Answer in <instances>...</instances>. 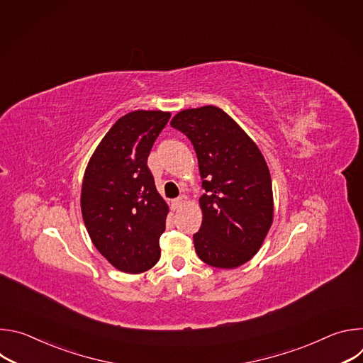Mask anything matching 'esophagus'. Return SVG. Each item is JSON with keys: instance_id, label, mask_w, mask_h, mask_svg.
Returning <instances> with one entry per match:
<instances>
[{"instance_id": "esophagus-1", "label": "esophagus", "mask_w": 363, "mask_h": 363, "mask_svg": "<svg viewBox=\"0 0 363 363\" xmlns=\"http://www.w3.org/2000/svg\"><path fill=\"white\" fill-rule=\"evenodd\" d=\"M186 201H188V196H186V195L178 196L177 199L172 201V208H174V210H179L184 203H186Z\"/></svg>"}]
</instances>
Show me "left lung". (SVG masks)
<instances>
[{"label":"left lung","mask_w":363,"mask_h":363,"mask_svg":"<svg viewBox=\"0 0 363 363\" xmlns=\"http://www.w3.org/2000/svg\"><path fill=\"white\" fill-rule=\"evenodd\" d=\"M171 126L192 142L205 194L194 245L203 263L235 269L260 250L273 224V188L263 153L217 106L185 109Z\"/></svg>","instance_id":"left-lung-1"}]
</instances>
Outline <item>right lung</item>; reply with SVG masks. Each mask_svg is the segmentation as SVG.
Listing matches in <instances>:
<instances>
[{"label": "right lung", "instance_id": "add662e5", "mask_svg": "<svg viewBox=\"0 0 363 363\" xmlns=\"http://www.w3.org/2000/svg\"><path fill=\"white\" fill-rule=\"evenodd\" d=\"M169 118L162 111L122 116L84 171L80 205L86 230L99 252L123 273H143L161 257L169 206L155 186L147 157Z\"/></svg>", "mask_w": 363, "mask_h": 363}]
</instances>
